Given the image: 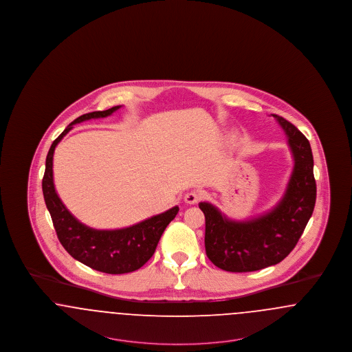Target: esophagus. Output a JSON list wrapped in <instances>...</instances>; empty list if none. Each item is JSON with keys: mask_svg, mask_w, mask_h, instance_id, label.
I'll use <instances>...</instances> for the list:
<instances>
[{"mask_svg": "<svg viewBox=\"0 0 352 352\" xmlns=\"http://www.w3.org/2000/svg\"><path fill=\"white\" fill-rule=\"evenodd\" d=\"M201 194L199 191H188L186 195H184V201L187 204H194V203H198L201 201Z\"/></svg>", "mask_w": 352, "mask_h": 352, "instance_id": "34e87169", "label": "esophagus"}]
</instances>
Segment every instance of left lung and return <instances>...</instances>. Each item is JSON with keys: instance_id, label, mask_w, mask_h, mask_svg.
I'll return each instance as SVG.
<instances>
[{"instance_id": "1", "label": "left lung", "mask_w": 352, "mask_h": 352, "mask_svg": "<svg viewBox=\"0 0 352 352\" xmlns=\"http://www.w3.org/2000/svg\"><path fill=\"white\" fill-rule=\"evenodd\" d=\"M273 118L284 129L294 161L281 201L268 212L243 221L224 217L211 203H199L206 218L207 257L227 272H254L283 261L314 211L317 184L310 144L292 122L277 115Z\"/></svg>"}]
</instances>
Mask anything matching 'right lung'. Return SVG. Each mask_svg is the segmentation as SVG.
Wrapping results in <instances>:
<instances>
[{"label":"right lung","instance_id":"add662e5","mask_svg":"<svg viewBox=\"0 0 352 352\" xmlns=\"http://www.w3.org/2000/svg\"><path fill=\"white\" fill-rule=\"evenodd\" d=\"M121 105L107 111L85 113L74 120L51 145L42 179L43 197L60 244L78 261L108 274H122L141 268L155 251L168 223L175 218L178 206L168 211L121 230H94L75 218L58 197L52 178V157L56 145L74 124L91 118H107Z\"/></svg>","mask_w":352,"mask_h":352}]
</instances>
